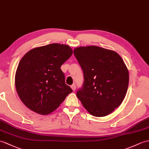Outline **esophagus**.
I'll return each mask as SVG.
<instances>
[{"instance_id": "esophagus-1", "label": "esophagus", "mask_w": 149, "mask_h": 149, "mask_svg": "<svg viewBox=\"0 0 149 149\" xmlns=\"http://www.w3.org/2000/svg\"><path fill=\"white\" fill-rule=\"evenodd\" d=\"M71 88L72 89V90L73 91H75V89H76V86H75V84H72V86H71Z\"/></svg>"}]
</instances>
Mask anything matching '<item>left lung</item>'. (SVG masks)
I'll return each mask as SVG.
<instances>
[{"label":"left lung","instance_id":"1","mask_svg":"<svg viewBox=\"0 0 149 149\" xmlns=\"http://www.w3.org/2000/svg\"><path fill=\"white\" fill-rule=\"evenodd\" d=\"M74 54L84 74L77 98L91 115H109L121 104L128 87L123 60L115 51L95 46L77 47Z\"/></svg>","mask_w":149,"mask_h":149}]
</instances>
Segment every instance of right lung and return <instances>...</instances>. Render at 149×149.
I'll return each mask as SVG.
<instances>
[{
  "mask_svg": "<svg viewBox=\"0 0 149 149\" xmlns=\"http://www.w3.org/2000/svg\"><path fill=\"white\" fill-rule=\"evenodd\" d=\"M73 51L67 45L51 44L29 51L20 60L15 75L19 98L29 109L47 115L72 92L61 66Z\"/></svg>",
  "mask_w": 149,
  "mask_h": 149,
  "instance_id": "obj_1",
  "label": "right lung"
}]
</instances>
